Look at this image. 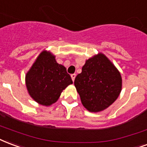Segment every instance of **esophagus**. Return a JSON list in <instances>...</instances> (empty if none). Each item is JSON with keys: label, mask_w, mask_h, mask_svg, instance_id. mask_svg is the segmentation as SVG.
I'll list each match as a JSON object with an SVG mask.
<instances>
[{"label": "esophagus", "mask_w": 147, "mask_h": 147, "mask_svg": "<svg viewBox=\"0 0 147 147\" xmlns=\"http://www.w3.org/2000/svg\"><path fill=\"white\" fill-rule=\"evenodd\" d=\"M76 74H71V79H72V81H75V79H76Z\"/></svg>", "instance_id": "esophagus-1"}]
</instances>
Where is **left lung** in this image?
I'll return each instance as SVG.
<instances>
[{
  "label": "left lung",
  "instance_id": "left-lung-1",
  "mask_svg": "<svg viewBox=\"0 0 147 147\" xmlns=\"http://www.w3.org/2000/svg\"><path fill=\"white\" fill-rule=\"evenodd\" d=\"M82 104L91 112L106 109L116 100L121 90L119 71L103 54L86 61L74 82Z\"/></svg>",
  "mask_w": 147,
  "mask_h": 147
}]
</instances>
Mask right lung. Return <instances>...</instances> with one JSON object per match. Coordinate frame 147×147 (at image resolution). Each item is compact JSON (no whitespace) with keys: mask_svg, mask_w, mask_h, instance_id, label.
<instances>
[{"mask_svg":"<svg viewBox=\"0 0 147 147\" xmlns=\"http://www.w3.org/2000/svg\"><path fill=\"white\" fill-rule=\"evenodd\" d=\"M29 93L41 105L49 106L59 98L63 90L72 83L65 67L57 64L49 52L40 54L26 76Z\"/></svg>","mask_w":147,"mask_h":147,"instance_id":"obj_1","label":"right lung"}]
</instances>
